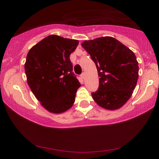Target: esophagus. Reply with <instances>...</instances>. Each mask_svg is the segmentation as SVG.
<instances>
[{
  "instance_id": "34e87169",
  "label": "esophagus",
  "mask_w": 159,
  "mask_h": 159,
  "mask_svg": "<svg viewBox=\"0 0 159 159\" xmlns=\"http://www.w3.org/2000/svg\"><path fill=\"white\" fill-rule=\"evenodd\" d=\"M80 77H81L82 79H84V77H85V74H84V72L81 74V75H80Z\"/></svg>"
}]
</instances>
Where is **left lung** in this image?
<instances>
[{"instance_id":"8db88e82","label":"left lung","mask_w":159,"mask_h":159,"mask_svg":"<svg viewBox=\"0 0 159 159\" xmlns=\"http://www.w3.org/2000/svg\"><path fill=\"white\" fill-rule=\"evenodd\" d=\"M98 69L99 86L91 93L98 105L115 110L127 102L138 79V62L129 48L112 37H102L82 43Z\"/></svg>"}]
</instances>
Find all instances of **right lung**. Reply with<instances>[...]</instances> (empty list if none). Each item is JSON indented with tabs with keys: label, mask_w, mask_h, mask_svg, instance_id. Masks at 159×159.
I'll return each instance as SVG.
<instances>
[{
	"label": "right lung",
	"mask_w": 159,
	"mask_h": 159,
	"mask_svg": "<svg viewBox=\"0 0 159 159\" xmlns=\"http://www.w3.org/2000/svg\"><path fill=\"white\" fill-rule=\"evenodd\" d=\"M78 44V40L51 34L28 52L25 64L27 83L50 112H64L75 103L81 84L73 73L69 56Z\"/></svg>",
	"instance_id": "1"
}]
</instances>
